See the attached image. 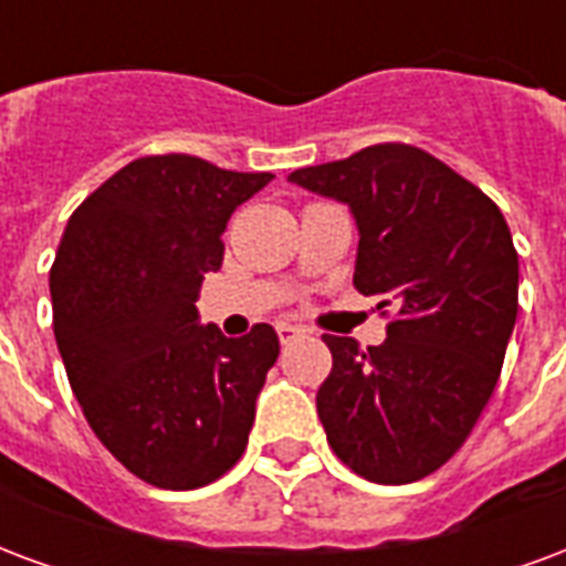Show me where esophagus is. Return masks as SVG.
Segmentation results:
<instances>
[{
    "label": "esophagus",
    "instance_id": "esophagus-1",
    "mask_svg": "<svg viewBox=\"0 0 566 566\" xmlns=\"http://www.w3.org/2000/svg\"><path fill=\"white\" fill-rule=\"evenodd\" d=\"M275 333H279V342H282V345H291V342H296V338L303 336L305 329L294 324H275Z\"/></svg>",
    "mask_w": 566,
    "mask_h": 566
}]
</instances>
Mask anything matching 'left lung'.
Masks as SVG:
<instances>
[{"instance_id":"obj_1","label":"left lung","mask_w":566,"mask_h":566,"mask_svg":"<svg viewBox=\"0 0 566 566\" xmlns=\"http://www.w3.org/2000/svg\"><path fill=\"white\" fill-rule=\"evenodd\" d=\"M287 179L350 209L354 287L396 308L378 347L324 336L326 441L371 483L422 480L471 434L504 366L518 312L510 228L480 188L417 146H368Z\"/></svg>"}]
</instances>
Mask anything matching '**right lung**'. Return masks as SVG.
<instances>
[{"mask_svg":"<svg viewBox=\"0 0 566 566\" xmlns=\"http://www.w3.org/2000/svg\"><path fill=\"white\" fill-rule=\"evenodd\" d=\"M270 179L149 155L65 224L50 270L56 345L92 432L144 483L207 485L249 443L279 336L270 324L221 336L195 303L203 275L221 266L233 209Z\"/></svg>","mask_w":566,"mask_h":566,"instance_id":"add662e5","label":"right lung"}]
</instances>
